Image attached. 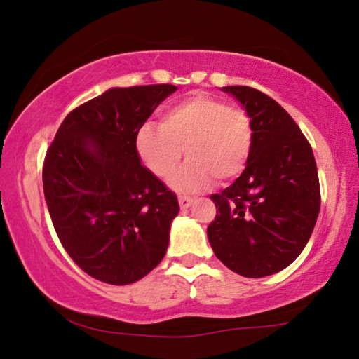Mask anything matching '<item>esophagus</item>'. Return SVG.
<instances>
[{
  "label": "esophagus",
  "mask_w": 359,
  "mask_h": 359,
  "mask_svg": "<svg viewBox=\"0 0 359 359\" xmlns=\"http://www.w3.org/2000/svg\"><path fill=\"white\" fill-rule=\"evenodd\" d=\"M191 203H193V198H191V196H182V194L179 196V205H180V209L190 208Z\"/></svg>",
  "instance_id": "esophagus-1"
}]
</instances>
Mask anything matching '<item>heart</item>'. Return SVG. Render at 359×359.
Listing matches in <instances>:
<instances>
[{"label":"heart","mask_w":359,"mask_h":359,"mask_svg":"<svg viewBox=\"0 0 359 359\" xmlns=\"http://www.w3.org/2000/svg\"><path fill=\"white\" fill-rule=\"evenodd\" d=\"M253 125L241 107L210 95H194L163 114L160 126L145 125L136 136V151L158 179L179 166L182 150L188 161L171 179L179 191L223 185L244 174L253 150Z\"/></svg>","instance_id":"heart-1"}]
</instances>
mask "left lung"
<instances>
[{
    "instance_id": "8db88e82",
    "label": "left lung",
    "mask_w": 359,
    "mask_h": 359,
    "mask_svg": "<svg viewBox=\"0 0 359 359\" xmlns=\"http://www.w3.org/2000/svg\"><path fill=\"white\" fill-rule=\"evenodd\" d=\"M223 92L244 106L255 141L244 174L210 196L217 215L208 238L215 257L236 274L272 276L299 257L317 223V163L299 126L271 96L245 85Z\"/></svg>"
}]
</instances>
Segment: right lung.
Segmentation results:
<instances>
[{
	"instance_id": "right-lung-1",
	"label": "right lung",
	"mask_w": 359,
	"mask_h": 359,
	"mask_svg": "<svg viewBox=\"0 0 359 359\" xmlns=\"http://www.w3.org/2000/svg\"><path fill=\"white\" fill-rule=\"evenodd\" d=\"M171 83L111 88L60 125L42 166L44 196L66 253L109 285L141 280L160 264L177 196L141 165L136 136Z\"/></svg>"
}]
</instances>
